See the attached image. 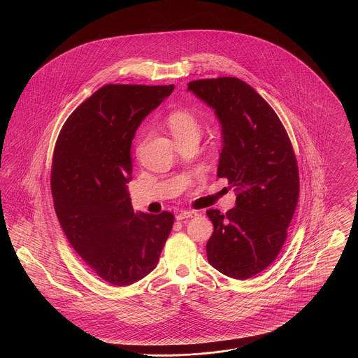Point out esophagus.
I'll list each match as a JSON object with an SVG mask.
<instances>
[{
	"instance_id": "obj_1",
	"label": "esophagus",
	"mask_w": 358,
	"mask_h": 358,
	"mask_svg": "<svg viewBox=\"0 0 358 358\" xmlns=\"http://www.w3.org/2000/svg\"><path fill=\"white\" fill-rule=\"evenodd\" d=\"M197 216V212L196 210H181L176 219L177 220H185V219H192V217H196Z\"/></svg>"
}]
</instances>
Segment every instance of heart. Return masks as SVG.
I'll use <instances>...</instances> for the list:
<instances>
[{
    "label": "heart",
    "instance_id": "1",
    "mask_svg": "<svg viewBox=\"0 0 358 358\" xmlns=\"http://www.w3.org/2000/svg\"><path fill=\"white\" fill-rule=\"evenodd\" d=\"M168 127L171 130L174 139L184 138L187 136H199L200 134V123L187 111H176L171 113L168 118Z\"/></svg>",
    "mask_w": 358,
    "mask_h": 358
}]
</instances>
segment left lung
<instances>
[{
  "label": "left lung",
  "mask_w": 358,
  "mask_h": 358,
  "mask_svg": "<svg viewBox=\"0 0 358 358\" xmlns=\"http://www.w3.org/2000/svg\"><path fill=\"white\" fill-rule=\"evenodd\" d=\"M187 91L215 110L222 124L217 177L236 190L225 215L208 209L213 234L208 262L234 279L266 270L279 255L299 196V173L286 129L273 107L238 78L201 79Z\"/></svg>",
  "instance_id": "obj_1"
}]
</instances>
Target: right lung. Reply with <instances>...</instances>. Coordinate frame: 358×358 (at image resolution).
Returning <instances> with one entry per match:
<instances>
[{"mask_svg": "<svg viewBox=\"0 0 358 358\" xmlns=\"http://www.w3.org/2000/svg\"><path fill=\"white\" fill-rule=\"evenodd\" d=\"M174 85H107L66 120L52 159L51 189L72 248L103 280L133 285L152 273L174 216L134 213L131 142Z\"/></svg>", "mask_w": 358, "mask_h": 358, "instance_id": "1", "label": "right lung"}]
</instances>
